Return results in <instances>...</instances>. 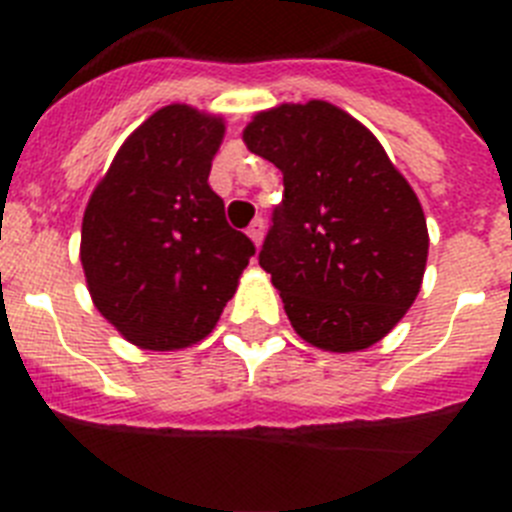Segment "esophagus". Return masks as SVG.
<instances>
[{"label":"esophagus","instance_id":"esophagus-1","mask_svg":"<svg viewBox=\"0 0 512 512\" xmlns=\"http://www.w3.org/2000/svg\"><path fill=\"white\" fill-rule=\"evenodd\" d=\"M264 230H266V223H264V217H256L251 225H248V238H251L253 243H256V248L261 246V241H264Z\"/></svg>","mask_w":512,"mask_h":512}]
</instances>
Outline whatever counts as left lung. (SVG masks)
I'll return each mask as SVG.
<instances>
[{
	"label": "left lung",
	"mask_w": 512,
	"mask_h": 512,
	"mask_svg": "<svg viewBox=\"0 0 512 512\" xmlns=\"http://www.w3.org/2000/svg\"><path fill=\"white\" fill-rule=\"evenodd\" d=\"M243 140L284 176L259 264L292 328L336 354L382 341L418 297L428 259L413 187L359 120L320 99L259 112Z\"/></svg>",
	"instance_id": "left-lung-1"
}]
</instances>
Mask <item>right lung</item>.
Returning <instances> with one entry per match:
<instances>
[{
	"mask_svg": "<svg viewBox=\"0 0 512 512\" xmlns=\"http://www.w3.org/2000/svg\"><path fill=\"white\" fill-rule=\"evenodd\" d=\"M223 135V117L187 104L153 112L84 212L81 266L94 307L148 351L202 341L256 253L207 184Z\"/></svg>",
	"mask_w": 512,
	"mask_h": 512,
	"instance_id": "add662e5",
	"label": "right lung"
}]
</instances>
